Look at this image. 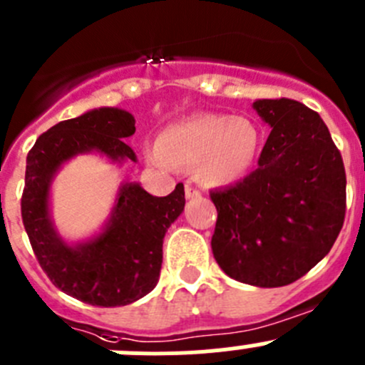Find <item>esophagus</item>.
<instances>
[{
	"mask_svg": "<svg viewBox=\"0 0 365 365\" xmlns=\"http://www.w3.org/2000/svg\"><path fill=\"white\" fill-rule=\"evenodd\" d=\"M184 193H186V198H200L202 193L197 190V187H193L191 184H186V187H184Z\"/></svg>",
	"mask_w": 365,
	"mask_h": 365,
	"instance_id": "1",
	"label": "esophagus"
}]
</instances>
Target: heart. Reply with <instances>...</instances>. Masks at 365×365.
Returning a JSON list of instances; mask_svg holds the SVG:
<instances>
[{
  "mask_svg": "<svg viewBox=\"0 0 365 365\" xmlns=\"http://www.w3.org/2000/svg\"><path fill=\"white\" fill-rule=\"evenodd\" d=\"M259 150L261 133L250 118L202 113L165 129L150 158L163 167L193 168L200 184L223 187L247 175Z\"/></svg>",
  "mask_w": 365,
  "mask_h": 365,
  "instance_id": "obj_1",
  "label": "heart"
}]
</instances>
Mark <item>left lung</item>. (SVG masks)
Returning <instances> with one entry per match:
<instances>
[{"label":"left lung","instance_id":"8db88e82","mask_svg":"<svg viewBox=\"0 0 365 365\" xmlns=\"http://www.w3.org/2000/svg\"><path fill=\"white\" fill-rule=\"evenodd\" d=\"M272 125L257 168L211 191L220 268L257 287L293 284L330 252L346 215V172L319 115L293 99H259Z\"/></svg>","mask_w":365,"mask_h":365}]
</instances>
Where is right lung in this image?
<instances>
[{
  "label": "right lung",
  "instance_id": "right-lung-1",
  "mask_svg": "<svg viewBox=\"0 0 365 365\" xmlns=\"http://www.w3.org/2000/svg\"><path fill=\"white\" fill-rule=\"evenodd\" d=\"M135 117L120 108H96L58 122L28 153L21 215L38 264L68 297L97 307H122L156 287L163 262V237L184 209V186L153 197L138 182L118 187L103 232L68 245L49 215V190L61 165L78 154L96 153L113 163L136 161L124 143L135 135Z\"/></svg>",
  "mask_w": 365,
  "mask_h": 365
}]
</instances>
